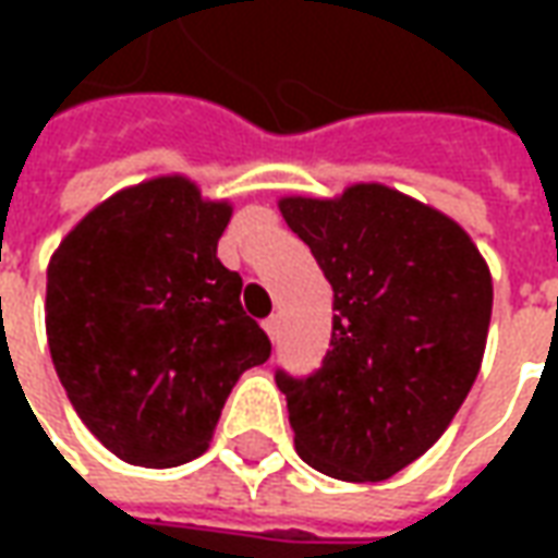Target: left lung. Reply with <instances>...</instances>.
Instances as JSON below:
<instances>
[{"label": "left lung", "mask_w": 558, "mask_h": 558, "mask_svg": "<svg viewBox=\"0 0 558 558\" xmlns=\"http://www.w3.org/2000/svg\"><path fill=\"white\" fill-rule=\"evenodd\" d=\"M230 215L182 175L151 179L92 208L47 266L59 383L92 436L131 466L206 454L232 386L271 355L239 271L218 259Z\"/></svg>", "instance_id": "8db88e82"}]
</instances>
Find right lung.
<instances>
[{
    "label": "right lung",
    "instance_id": "obj_1",
    "mask_svg": "<svg viewBox=\"0 0 558 558\" xmlns=\"http://www.w3.org/2000/svg\"><path fill=\"white\" fill-rule=\"evenodd\" d=\"M290 227L331 287L319 371L275 376L295 451L328 478L386 481L448 430L478 376L490 268L454 220L383 184L302 199Z\"/></svg>",
    "mask_w": 558,
    "mask_h": 558
}]
</instances>
